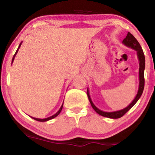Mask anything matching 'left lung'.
Segmentation results:
<instances>
[{"mask_svg":"<svg viewBox=\"0 0 155 155\" xmlns=\"http://www.w3.org/2000/svg\"><path fill=\"white\" fill-rule=\"evenodd\" d=\"M122 44L124 45H125L126 47L131 48V49H134L137 52V57L138 58V61H139V71H138V76H139V86H138V90L137 92L136 97L133 99L132 102L130 104V105L127 106L126 108H123V109L119 110V111H111V112H106L101 111L98 108H97L94 105L93 103L91 100V97L90 96V93H89V90L87 88V96L88 99L90 101V104H91L92 107L93 108V109L97 112L98 114L101 115V116L108 117V118L111 119H118L122 117L125 113H127V111L130 109L131 108L136 104L137 101H138V99L140 98V96H141L142 93H143V88H144V69H145V57L144 54H143V49H142L141 47H140V44L138 43V41L136 40V38H135L133 35L131 34L130 32L127 33V36L125 37V38H124V40L122 41Z\"/></svg>","mask_w":155,"mask_h":155,"instance_id":"1","label":"left lung"}]
</instances>
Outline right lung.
Listing matches in <instances>:
<instances>
[{"label": "right lung", "instance_id": "right-lung-1", "mask_svg": "<svg viewBox=\"0 0 155 155\" xmlns=\"http://www.w3.org/2000/svg\"><path fill=\"white\" fill-rule=\"evenodd\" d=\"M22 42H21V43L19 44V47H18V49H17V50L16 51L15 54V55H14L13 58H12V64L13 63V62H14V60H15V58L16 54H17V52H18V50H19V47H20V46H21V44H22ZM63 104H62L61 107H60V109H59V111H58V112H57L56 114H54V115H52V116H51V117H47V118H45V119H38V118H35V117H31V118L34 119V120H36V121H39V122H47V121H48V120H51V119H54V117H56L57 116H58V115H59V114L60 113V111H62V108H63Z\"/></svg>", "mask_w": 155, "mask_h": 155}]
</instances>
